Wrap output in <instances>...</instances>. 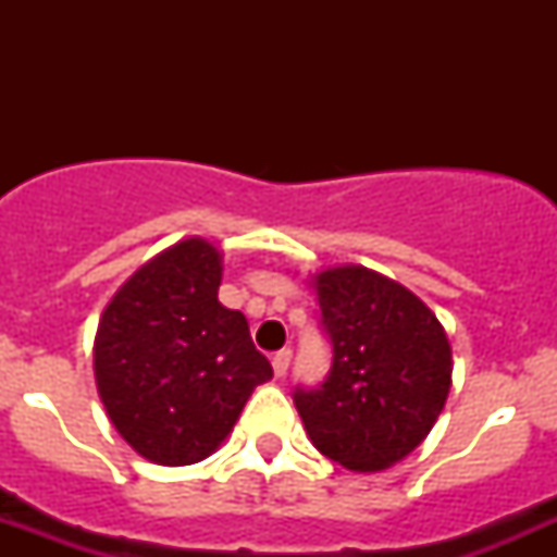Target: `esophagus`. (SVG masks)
Returning a JSON list of instances; mask_svg holds the SVG:
<instances>
[{
	"mask_svg": "<svg viewBox=\"0 0 557 557\" xmlns=\"http://www.w3.org/2000/svg\"><path fill=\"white\" fill-rule=\"evenodd\" d=\"M290 356H294V352H290V350H280V352H274V358H272V369H274V374H277V377H283V374L288 372V367H290Z\"/></svg>",
	"mask_w": 557,
	"mask_h": 557,
	"instance_id": "obj_1",
	"label": "esophagus"
}]
</instances>
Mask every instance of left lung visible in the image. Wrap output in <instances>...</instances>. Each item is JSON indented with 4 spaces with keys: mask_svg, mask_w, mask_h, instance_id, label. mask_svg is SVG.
<instances>
[{
    "mask_svg": "<svg viewBox=\"0 0 557 557\" xmlns=\"http://www.w3.org/2000/svg\"><path fill=\"white\" fill-rule=\"evenodd\" d=\"M334 345L325 383L296 391L307 436L350 471H383L434 429L453 385V347L423 299L358 263L312 274Z\"/></svg>",
    "mask_w": 557,
    "mask_h": 557,
    "instance_id": "left-lung-1",
    "label": "left lung"
}]
</instances>
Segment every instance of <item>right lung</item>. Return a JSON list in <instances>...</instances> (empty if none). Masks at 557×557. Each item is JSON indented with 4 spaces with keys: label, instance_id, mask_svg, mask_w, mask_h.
<instances>
[{
    "label": "right lung",
    "instance_id": "obj_1",
    "mask_svg": "<svg viewBox=\"0 0 557 557\" xmlns=\"http://www.w3.org/2000/svg\"><path fill=\"white\" fill-rule=\"evenodd\" d=\"M223 252L180 239L145 261L104 307L94 377L117 434L159 466L199 463L232 434L272 363L239 310L218 301Z\"/></svg>",
    "mask_w": 557,
    "mask_h": 557
}]
</instances>
